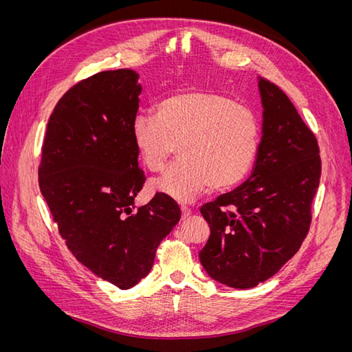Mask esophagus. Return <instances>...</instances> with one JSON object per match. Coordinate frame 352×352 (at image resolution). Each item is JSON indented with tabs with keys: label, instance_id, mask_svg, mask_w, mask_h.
Segmentation results:
<instances>
[{
	"label": "esophagus",
	"instance_id": "1",
	"mask_svg": "<svg viewBox=\"0 0 352 352\" xmlns=\"http://www.w3.org/2000/svg\"><path fill=\"white\" fill-rule=\"evenodd\" d=\"M180 212H182V220H186L189 216H190V210L185 206L180 207Z\"/></svg>",
	"mask_w": 352,
	"mask_h": 352
}]
</instances>
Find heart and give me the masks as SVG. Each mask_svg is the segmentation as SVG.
Here are the masks:
<instances>
[{"label":"heart","instance_id":"1","mask_svg":"<svg viewBox=\"0 0 352 352\" xmlns=\"http://www.w3.org/2000/svg\"><path fill=\"white\" fill-rule=\"evenodd\" d=\"M261 127L250 107L210 91L175 92L157 104L155 117L138 114L132 144L142 166L163 170L177 146L182 162L154 179L151 188L176 201H192L211 186L238 185L260 150Z\"/></svg>","mask_w":352,"mask_h":352}]
</instances>
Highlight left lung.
I'll list each match as a JSON object with an SVG mask.
<instances>
[{"label":"left lung","instance_id":"obj_1","mask_svg":"<svg viewBox=\"0 0 352 352\" xmlns=\"http://www.w3.org/2000/svg\"><path fill=\"white\" fill-rule=\"evenodd\" d=\"M263 136L248 180L201 207L210 238L199 261L236 289L263 283L300 250L311 223L322 160L314 133L286 94L258 79Z\"/></svg>","mask_w":352,"mask_h":352}]
</instances>
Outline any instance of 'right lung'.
I'll return each instance as SVG.
<instances>
[{
  "mask_svg": "<svg viewBox=\"0 0 352 352\" xmlns=\"http://www.w3.org/2000/svg\"><path fill=\"white\" fill-rule=\"evenodd\" d=\"M138 78L131 69L100 72L63 95L48 120L38 172L67 248L120 289L150 273L157 247L180 219L164 194L133 206L145 182L131 138L142 91Z\"/></svg>",
  "mask_w": 352,
  "mask_h": 352,
  "instance_id": "add662e5",
  "label": "right lung"
}]
</instances>
